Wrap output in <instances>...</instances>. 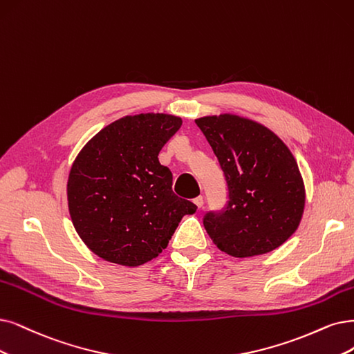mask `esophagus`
<instances>
[{"label":"esophagus","mask_w":354,"mask_h":354,"mask_svg":"<svg viewBox=\"0 0 354 354\" xmlns=\"http://www.w3.org/2000/svg\"><path fill=\"white\" fill-rule=\"evenodd\" d=\"M194 203H195V205H197L198 208H201L203 205H204V198L201 197V195H200V197H197V198H194Z\"/></svg>","instance_id":"34e87169"}]
</instances>
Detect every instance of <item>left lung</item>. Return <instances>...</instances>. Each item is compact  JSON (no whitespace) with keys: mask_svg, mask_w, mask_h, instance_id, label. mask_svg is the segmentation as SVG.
Instances as JSON below:
<instances>
[{"mask_svg":"<svg viewBox=\"0 0 354 354\" xmlns=\"http://www.w3.org/2000/svg\"><path fill=\"white\" fill-rule=\"evenodd\" d=\"M223 170L227 203L205 213L220 251L245 258L271 252L297 229L305 187L286 144L264 125L236 115L195 120Z\"/></svg>","mask_w":354,"mask_h":354,"instance_id":"left-lung-1","label":"left lung"}]
</instances>
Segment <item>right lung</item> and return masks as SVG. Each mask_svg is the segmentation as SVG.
Segmentation results:
<instances>
[{"label": "right lung", "instance_id": "1", "mask_svg": "<svg viewBox=\"0 0 354 354\" xmlns=\"http://www.w3.org/2000/svg\"><path fill=\"white\" fill-rule=\"evenodd\" d=\"M182 120L165 113L125 116L104 127L77 156L67 195L73 225L100 258L137 267L167 246L180 218L197 210L172 191L159 153Z\"/></svg>", "mask_w": 354, "mask_h": 354}]
</instances>
